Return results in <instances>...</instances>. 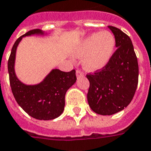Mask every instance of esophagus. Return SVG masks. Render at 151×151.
I'll list each match as a JSON object with an SVG mask.
<instances>
[{"instance_id":"esophagus-1","label":"esophagus","mask_w":151,"mask_h":151,"mask_svg":"<svg viewBox=\"0 0 151 151\" xmlns=\"http://www.w3.org/2000/svg\"><path fill=\"white\" fill-rule=\"evenodd\" d=\"M76 76H77V78H81V77H83L84 76V73H82L80 70H77V71H76Z\"/></svg>"}]
</instances>
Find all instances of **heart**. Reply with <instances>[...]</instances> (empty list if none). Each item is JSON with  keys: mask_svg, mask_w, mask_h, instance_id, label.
<instances>
[{"mask_svg": "<svg viewBox=\"0 0 151 151\" xmlns=\"http://www.w3.org/2000/svg\"><path fill=\"white\" fill-rule=\"evenodd\" d=\"M116 47V40L109 32L91 33L77 45L72 56L82 59V66L86 71L95 72L109 63Z\"/></svg>", "mask_w": 151, "mask_h": 151, "instance_id": "heart-1", "label": "heart"}]
</instances>
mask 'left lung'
<instances>
[{"label":"left lung","mask_w":151,"mask_h":151,"mask_svg":"<svg viewBox=\"0 0 151 151\" xmlns=\"http://www.w3.org/2000/svg\"><path fill=\"white\" fill-rule=\"evenodd\" d=\"M116 40V51L100 71L88 74V101L95 113L111 116L127 108L135 95L139 67L130 38L116 27L109 26Z\"/></svg>","instance_id":"8db88e82"}]
</instances>
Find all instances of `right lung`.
<instances>
[{"label": "right lung", "mask_w": 151, "mask_h": 151, "mask_svg": "<svg viewBox=\"0 0 151 151\" xmlns=\"http://www.w3.org/2000/svg\"><path fill=\"white\" fill-rule=\"evenodd\" d=\"M41 29H33L18 38L12 49L8 63L10 85L17 103L32 118L40 120L54 119L63 113L65 95L75 84V70L70 72L52 69L41 82L27 84L21 81L16 75V52L24 37L32 35H46Z\"/></svg>", "instance_id": "add662e5"}]
</instances>
